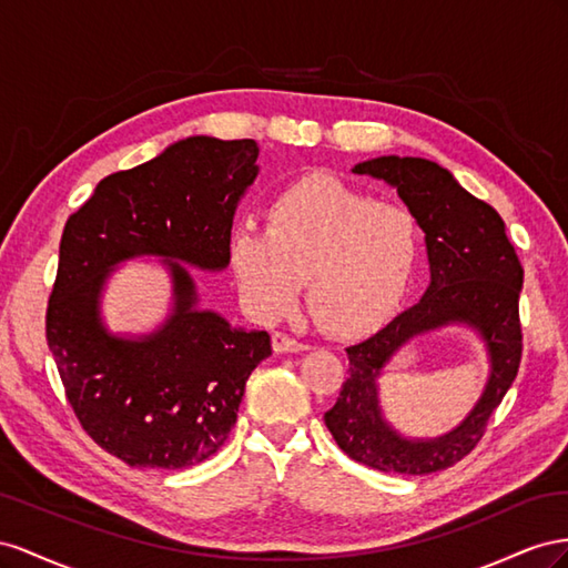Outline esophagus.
Returning a JSON list of instances; mask_svg holds the SVG:
<instances>
[{"label": "esophagus", "instance_id": "obj_1", "mask_svg": "<svg viewBox=\"0 0 568 568\" xmlns=\"http://www.w3.org/2000/svg\"><path fill=\"white\" fill-rule=\"evenodd\" d=\"M273 349L278 352V354H285V352H304V349H310V345L302 343V339H297V337H293V335L283 333V331H275V333H273Z\"/></svg>", "mask_w": 568, "mask_h": 568}]
</instances>
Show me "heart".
I'll return each mask as SVG.
<instances>
[{
	"label": "heart",
	"mask_w": 568,
	"mask_h": 568,
	"mask_svg": "<svg viewBox=\"0 0 568 568\" xmlns=\"http://www.w3.org/2000/svg\"><path fill=\"white\" fill-rule=\"evenodd\" d=\"M424 240L409 204L314 173L273 194L266 229L237 223L229 252L254 312L281 316L306 278V300L323 326L359 335L390 318L409 293Z\"/></svg>",
	"instance_id": "heart-1"
}]
</instances>
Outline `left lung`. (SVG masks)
<instances>
[{
    "label": "left lung",
    "mask_w": 568,
    "mask_h": 568,
    "mask_svg": "<svg viewBox=\"0 0 568 568\" xmlns=\"http://www.w3.org/2000/svg\"><path fill=\"white\" fill-rule=\"evenodd\" d=\"M352 171L395 185L404 204L418 214L426 233L430 287L424 300L383 331L345 349L349 359L345 381L323 420L339 449L364 466L412 476L443 471L476 449L493 412L518 374L524 352L518 318L524 266L501 216L490 204L466 192L435 161L378 156ZM447 322H468L484 335L494 364L491 381L459 429L435 442H407L382 420L375 381L404 342Z\"/></svg>",
    "instance_id": "obj_1"
}]
</instances>
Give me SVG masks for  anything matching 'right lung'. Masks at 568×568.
Listing matches in <instances>:
<instances>
[{
	"mask_svg": "<svg viewBox=\"0 0 568 568\" xmlns=\"http://www.w3.org/2000/svg\"><path fill=\"white\" fill-rule=\"evenodd\" d=\"M256 156L254 140H181L106 175L63 225L47 345L78 424L128 466L185 468L212 457L235 426L250 374L271 354L266 331L194 310V283L174 262L229 266L233 214ZM140 253L168 258L176 310L148 338H113L99 321V293L113 263Z\"/></svg>",
	"mask_w": 568,
	"mask_h": 568,
	"instance_id": "right-lung-1",
	"label": "right lung"
}]
</instances>
